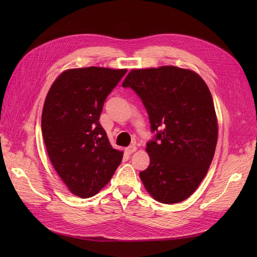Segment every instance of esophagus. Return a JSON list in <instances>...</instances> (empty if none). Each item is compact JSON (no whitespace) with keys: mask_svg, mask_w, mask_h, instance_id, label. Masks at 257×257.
I'll return each mask as SVG.
<instances>
[{"mask_svg":"<svg viewBox=\"0 0 257 257\" xmlns=\"http://www.w3.org/2000/svg\"><path fill=\"white\" fill-rule=\"evenodd\" d=\"M137 150V147L136 146H130V147H127L126 149H125V151L128 153V154H132L133 152H135Z\"/></svg>","mask_w":257,"mask_h":257,"instance_id":"esophagus-1","label":"esophagus"}]
</instances>
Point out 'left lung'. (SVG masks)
Listing matches in <instances>:
<instances>
[{
    "label": "left lung",
    "mask_w": 257,
    "mask_h": 257,
    "mask_svg": "<svg viewBox=\"0 0 257 257\" xmlns=\"http://www.w3.org/2000/svg\"><path fill=\"white\" fill-rule=\"evenodd\" d=\"M141 97L155 137L147 144L150 165L139 173L162 204L183 201L196 191L211 164L217 120L201 77L177 66L133 69L122 83Z\"/></svg>",
    "instance_id": "8db88e82"
}]
</instances>
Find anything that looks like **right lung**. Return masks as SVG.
<instances>
[{
  "mask_svg": "<svg viewBox=\"0 0 257 257\" xmlns=\"http://www.w3.org/2000/svg\"><path fill=\"white\" fill-rule=\"evenodd\" d=\"M127 69L72 68L54 80L46 96L42 132L56 172L76 196H94L109 182L123 158L98 122L106 97Z\"/></svg>",
  "mask_w": 257,
  "mask_h": 257,
  "instance_id": "1",
  "label": "right lung"
}]
</instances>
